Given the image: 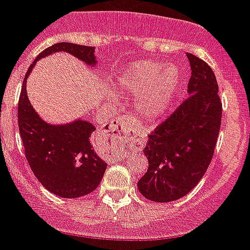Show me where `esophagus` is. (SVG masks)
<instances>
[{"instance_id":"esophagus-1","label":"esophagus","mask_w":250,"mask_h":250,"mask_svg":"<svg viewBox=\"0 0 250 250\" xmlns=\"http://www.w3.org/2000/svg\"><path fill=\"white\" fill-rule=\"evenodd\" d=\"M136 127L129 117H118L110 123V138H118L119 134H128Z\"/></svg>"}]
</instances>
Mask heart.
<instances>
[{"label": "heart", "instance_id": "b5f03b06", "mask_svg": "<svg viewBox=\"0 0 250 250\" xmlns=\"http://www.w3.org/2000/svg\"><path fill=\"white\" fill-rule=\"evenodd\" d=\"M180 73L172 64L141 60L127 65L117 79L118 88L137 98V110L143 118H161L168 112L177 92Z\"/></svg>", "mask_w": 250, "mask_h": 250}]
</instances>
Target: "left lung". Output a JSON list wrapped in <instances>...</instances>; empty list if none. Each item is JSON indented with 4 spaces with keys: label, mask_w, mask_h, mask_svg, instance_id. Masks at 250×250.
<instances>
[{
    "label": "left lung",
    "mask_w": 250,
    "mask_h": 250,
    "mask_svg": "<svg viewBox=\"0 0 250 250\" xmlns=\"http://www.w3.org/2000/svg\"><path fill=\"white\" fill-rule=\"evenodd\" d=\"M188 95L148 136L143 153L148 170L137 186L156 203H170L188 194L211 162L221 123V102L215 74L204 60L188 54Z\"/></svg>",
    "instance_id": "obj_1"
}]
</instances>
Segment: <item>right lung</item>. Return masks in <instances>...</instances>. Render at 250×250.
<instances>
[{"label": "right lung", "instance_id": "1", "mask_svg": "<svg viewBox=\"0 0 250 250\" xmlns=\"http://www.w3.org/2000/svg\"><path fill=\"white\" fill-rule=\"evenodd\" d=\"M58 51H66L89 66H95L94 47L58 42L45 49L30 65L19 99V128L25 156L40 184L54 195L75 199L98 188L107 164L93 149L95 127L84 119L66 125H50L35 112L26 92V80L36 62Z\"/></svg>", "mask_w": 250, "mask_h": 250}]
</instances>
